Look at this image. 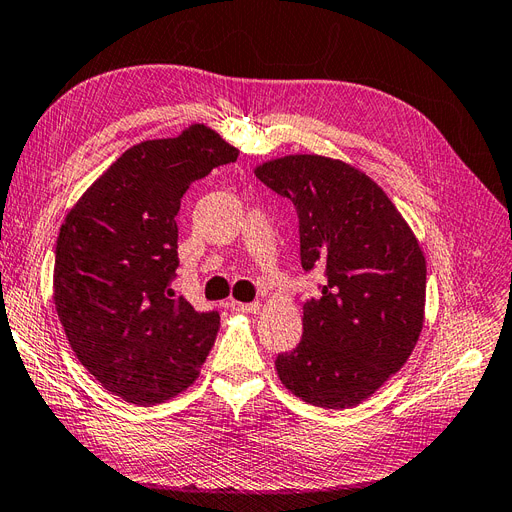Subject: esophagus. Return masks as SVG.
Here are the masks:
<instances>
[{"instance_id": "1", "label": "esophagus", "mask_w": 512, "mask_h": 512, "mask_svg": "<svg viewBox=\"0 0 512 512\" xmlns=\"http://www.w3.org/2000/svg\"><path fill=\"white\" fill-rule=\"evenodd\" d=\"M230 307L235 309V312H241V314H256L260 309V303L258 301H252V303H241V301H230Z\"/></svg>"}]
</instances>
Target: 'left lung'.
I'll return each mask as SVG.
<instances>
[{"label": "left lung", "instance_id": "left-lung-1", "mask_svg": "<svg viewBox=\"0 0 512 512\" xmlns=\"http://www.w3.org/2000/svg\"><path fill=\"white\" fill-rule=\"evenodd\" d=\"M256 177L292 200L301 267L324 275L303 305L299 346L277 354V376L307 404L352 408L408 361L423 329L425 256L389 196L346 162L286 156Z\"/></svg>", "mask_w": 512, "mask_h": 512}]
</instances>
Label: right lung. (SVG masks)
Segmentation results:
<instances>
[{"label": "right lung", "mask_w": 512, "mask_h": 512, "mask_svg": "<svg viewBox=\"0 0 512 512\" xmlns=\"http://www.w3.org/2000/svg\"><path fill=\"white\" fill-rule=\"evenodd\" d=\"M239 149L194 123L130 147L81 196L59 230L53 294L76 359L106 391L138 406L198 378L220 329L218 309L173 299L177 213L196 179Z\"/></svg>", "instance_id": "obj_1"}]
</instances>
